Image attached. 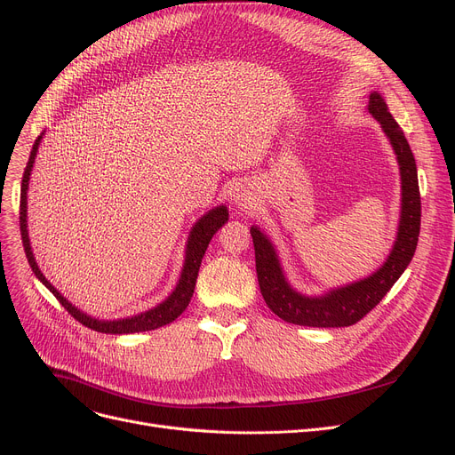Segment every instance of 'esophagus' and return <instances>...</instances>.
<instances>
[{
    "mask_svg": "<svg viewBox=\"0 0 455 455\" xmlns=\"http://www.w3.org/2000/svg\"><path fill=\"white\" fill-rule=\"evenodd\" d=\"M234 201H235V204L247 206V204H249V196H247V191H240V189H237V194L234 196Z\"/></svg>",
    "mask_w": 455,
    "mask_h": 455,
    "instance_id": "1",
    "label": "esophagus"
}]
</instances>
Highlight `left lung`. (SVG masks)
Instances as JSON below:
<instances>
[{"label":"left lung","mask_w":455,"mask_h":455,"mask_svg":"<svg viewBox=\"0 0 455 455\" xmlns=\"http://www.w3.org/2000/svg\"><path fill=\"white\" fill-rule=\"evenodd\" d=\"M367 110L387 136L398 162L400 220L393 249L372 275L330 288L319 295H306L295 290L285 276L271 237L259 227L252 225L251 235L261 297L271 312L285 323L314 328H338L357 323L387 295L415 254L420 232V194L415 156L400 125L391 116L386 100L376 90L371 93Z\"/></svg>","instance_id":"8db88e82"}]
</instances>
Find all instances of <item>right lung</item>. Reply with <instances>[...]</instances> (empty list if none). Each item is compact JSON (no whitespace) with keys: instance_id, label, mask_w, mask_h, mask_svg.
I'll list each match as a JSON object with an SVG mask.
<instances>
[{"instance_id":"right-lung-1","label":"right lung","mask_w":455,"mask_h":455,"mask_svg":"<svg viewBox=\"0 0 455 455\" xmlns=\"http://www.w3.org/2000/svg\"><path fill=\"white\" fill-rule=\"evenodd\" d=\"M45 131L35 140L33 149L29 155V162L26 165V172H23V179H21V194H20V232H21V242H23V249H26V256L29 259V266L35 273V276L50 290L57 300L68 309V314L74 315L81 324L101 331V333H116V336H122V333H136V331H149V330H156L160 326H165L173 323L184 309L188 307L191 295H194L196 290V280L199 275V267L203 256L208 249V243L213 237V234L218 232L227 221H228V208L225 204L213 206L212 210H208L204 215L194 223L191 227L188 240H186V249H184V264L180 269V276L179 282L173 288V291L167 295L160 304L146 309V312H140L136 315L131 317H122V319H100L88 315L86 312H83L81 307H77L76 304H71L55 285L44 276V273L40 271L36 258L33 254V247H31V240H29V228H28V191H29V180H31V172L33 165L36 160V153L42 143Z\"/></svg>"}]
</instances>
